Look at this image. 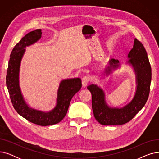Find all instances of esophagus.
<instances>
[{
  "label": "esophagus",
  "mask_w": 159,
  "mask_h": 159,
  "mask_svg": "<svg viewBox=\"0 0 159 159\" xmlns=\"http://www.w3.org/2000/svg\"><path fill=\"white\" fill-rule=\"evenodd\" d=\"M89 80V78L88 76H84L82 79V84L83 87H86L87 86V84H88Z\"/></svg>",
  "instance_id": "obj_1"
}]
</instances>
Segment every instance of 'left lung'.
I'll return each mask as SVG.
<instances>
[{"mask_svg": "<svg viewBox=\"0 0 159 159\" xmlns=\"http://www.w3.org/2000/svg\"><path fill=\"white\" fill-rule=\"evenodd\" d=\"M128 64L134 70L136 75V91L133 99L122 107H111L105 100L103 89L96 84L87 88L92 95V110L95 119L102 125H122L130 121L142 110L149 97L152 80V68L146 49L139 40L135 39L133 48L128 55ZM118 60L111 58L104 70L106 75L119 68Z\"/></svg>", "mask_w": 159, "mask_h": 159, "instance_id": "1", "label": "left lung"}]
</instances>
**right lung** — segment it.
<instances>
[{
  "mask_svg": "<svg viewBox=\"0 0 159 159\" xmlns=\"http://www.w3.org/2000/svg\"><path fill=\"white\" fill-rule=\"evenodd\" d=\"M40 29L32 31L21 39L10 55L6 75V86L12 104L20 115L28 121L39 126H46L61 122L66 116L73 95L82 87L79 78L62 80L57 91V104L49 111H42L30 107L25 101L19 85V71L26 47L34 44L41 38Z\"/></svg>",
  "mask_w": 159,
  "mask_h": 159,
  "instance_id": "1",
  "label": "right lung"
}]
</instances>
